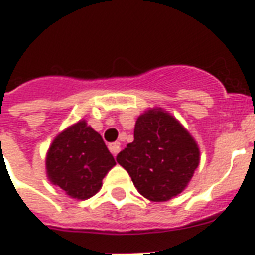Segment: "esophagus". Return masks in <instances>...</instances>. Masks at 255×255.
Returning a JSON list of instances; mask_svg holds the SVG:
<instances>
[{
	"label": "esophagus",
	"mask_w": 255,
	"mask_h": 255,
	"mask_svg": "<svg viewBox=\"0 0 255 255\" xmlns=\"http://www.w3.org/2000/svg\"><path fill=\"white\" fill-rule=\"evenodd\" d=\"M108 147H109V150H111V153L113 155H116L117 153L120 151V143H119V142H113V143L109 144Z\"/></svg>",
	"instance_id": "obj_1"
}]
</instances>
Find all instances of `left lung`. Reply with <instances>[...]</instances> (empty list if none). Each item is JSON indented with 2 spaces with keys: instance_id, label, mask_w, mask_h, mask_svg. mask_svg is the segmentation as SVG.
I'll return each instance as SVG.
<instances>
[{
  "instance_id": "left-lung-1",
  "label": "left lung",
  "mask_w": 255,
  "mask_h": 255,
  "mask_svg": "<svg viewBox=\"0 0 255 255\" xmlns=\"http://www.w3.org/2000/svg\"><path fill=\"white\" fill-rule=\"evenodd\" d=\"M116 161L129 173L139 194L162 202L187 187L199 164V149L175 117L155 109L138 117L133 142Z\"/></svg>"
}]
</instances>
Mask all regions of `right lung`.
Listing matches in <instances>:
<instances>
[{"instance_id":"right-lung-1","label":"right lung","mask_w":255,"mask_h":255,"mask_svg":"<svg viewBox=\"0 0 255 255\" xmlns=\"http://www.w3.org/2000/svg\"><path fill=\"white\" fill-rule=\"evenodd\" d=\"M113 155L101 135L79 122L53 140L46 157L47 176L69 197L87 199L102 186L112 166Z\"/></svg>"}]
</instances>
